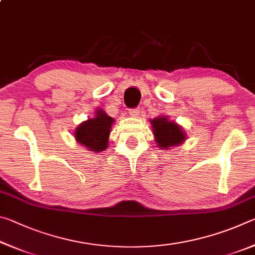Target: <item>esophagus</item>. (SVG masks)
<instances>
[{"label":"esophagus","mask_w":255,"mask_h":255,"mask_svg":"<svg viewBox=\"0 0 255 255\" xmlns=\"http://www.w3.org/2000/svg\"><path fill=\"white\" fill-rule=\"evenodd\" d=\"M139 109H138V108H135V109H130L129 110V115H130V117H132V118H138L139 117Z\"/></svg>","instance_id":"esophagus-1"}]
</instances>
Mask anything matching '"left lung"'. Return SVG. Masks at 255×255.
Masks as SVG:
<instances>
[{"label": "left lung", "mask_w": 255, "mask_h": 255, "mask_svg": "<svg viewBox=\"0 0 255 255\" xmlns=\"http://www.w3.org/2000/svg\"><path fill=\"white\" fill-rule=\"evenodd\" d=\"M153 127L155 141L161 148H170L179 146L185 140V132L182 127L167 117H157L150 120Z\"/></svg>", "instance_id": "left-lung-1"}]
</instances>
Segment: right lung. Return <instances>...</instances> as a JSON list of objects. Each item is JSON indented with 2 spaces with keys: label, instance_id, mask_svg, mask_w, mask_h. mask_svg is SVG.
Here are the masks:
<instances>
[{
  "label": "right lung",
  "instance_id": "1",
  "mask_svg": "<svg viewBox=\"0 0 255 255\" xmlns=\"http://www.w3.org/2000/svg\"><path fill=\"white\" fill-rule=\"evenodd\" d=\"M115 119L109 117L102 109H97L94 118L82 123L75 129L76 141L91 152H101L108 147L111 126Z\"/></svg>",
  "mask_w": 255,
  "mask_h": 255
}]
</instances>
